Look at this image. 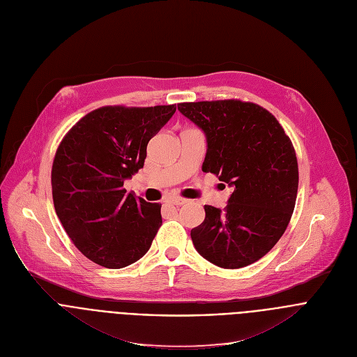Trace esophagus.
<instances>
[{
  "mask_svg": "<svg viewBox=\"0 0 357 357\" xmlns=\"http://www.w3.org/2000/svg\"><path fill=\"white\" fill-rule=\"evenodd\" d=\"M166 201H168L172 205H183V204H186V199L179 198V197H169Z\"/></svg>",
  "mask_w": 357,
  "mask_h": 357,
  "instance_id": "34e87169",
  "label": "esophagus"
}]
</instances>
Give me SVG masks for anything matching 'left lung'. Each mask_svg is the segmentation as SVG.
<instances>
[{"label": "left lung", "mask_w": 357, "mask_h": 357, "mask_svg": "<svg viewBox=\"0 0 357 357\" xmlns=\"http://www.w3.org/2000/svg\"><path fill=\"white\" fill-rule=\"evenodd\" d=\"M206 137L202 171L234 188L224 211L205 205L195 250L221 268H243L281 238L294 211L298 166L291 140L266 109L240 100L179 103Z\"/></svg>", "instance_id": "obj_1"}]
</instances>
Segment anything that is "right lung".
Here are the masks:
<instances>
[{
  "mask_svg": "<svg viewBox=\"0 0 357 357\" xmlns=\"http://www.w3.org/2000/svg\"><path fill=\"white\" fill-rule=\"evenodd\" d=\"M176 105L107 106L70 129L52 169L57 217L79 251L106 268H123L144 257L162 225L160 205L123 189L144 168L149 140Z\"/></svg>",
  "mask_w": 357,
  "mask_h": 357,
  "instance_id": "right-lung-1",
  "label": "right lung"
}]
</instances>
